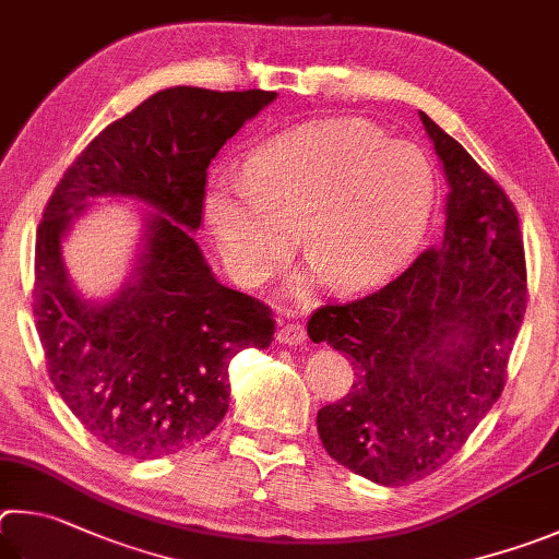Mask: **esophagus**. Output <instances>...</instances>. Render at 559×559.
<instances>
[{"label":"esophagus","mask_w":559,"mask_h":559,"mask_svg":"<svg viewBox=\"0 0 559 559\" xmlns=\"http://www.w3.org/2000/svg\"><path fill=\"white\" fill-rule=\"evenodd\" d=\"M277 341L282 346H301L307 341V331L301 324H282L280 331H277Z\"/></svg>","instance_id":"1"}]
</instances>
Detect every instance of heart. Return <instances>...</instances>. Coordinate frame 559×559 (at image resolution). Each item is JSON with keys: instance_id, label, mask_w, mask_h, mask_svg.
Instances as JSON below:
<instances>
[{"instance_id": "obj_1", "label": "heart", "mask_w": 559, "mask_h": 559, "mask_svg": "<svg viewBox=\"0 0 559 559\" xmlns=\"http://www.w3.org/2000/svg\"><path fill=\"white\" fill-rule=\"evenodd\" d=\"M437 174L419 146L388 140L376 124L334 117L272 136L245 174L213 176L203 218L225 267L260 285L297 245L307 282L338 292L388 282L413 258L432 218Z\"/></svg>"}]
</instances>
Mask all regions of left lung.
<instances>
[{
    "mask_svg": "<svg viewBox=\"0 0 559 559\" xmlns=\"http://www.w3.org/2000/svg\"><path fill=\"white\" fill-rule=\"evenodd\" d=\"M449 193L444 235L380 292L321 307L309 338L354 366L350 393L319 409L321 444L380 486L444 466L503 393L525 314L521 225L501 186L419 112Z\"/></svg>",
    "mask_w": 559,
    "mask_h": 559,
    "instance_id": "8db88e82",
    "label": "left lung"
}]
</instances>
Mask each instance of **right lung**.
I'll use <instances>...</instances> for the list:
<instances>
[{
	"mask_svg": "<svg viewBox=\"0 0 559 559\" xmlns=\"http://www.w3.org/2000/svg\"><path fill=\"white\" fill-rule=\"evenodd\" d=\"M274 97L189 85L154 93L85 146L46 205L34 317L48 376L87 432L117 454L146 462L201 442L228 413L233 356L272 344L270 309L221 285L193 233L209 164ZM100 198L147 209L131 277L95 302L74 289L62 242Z\"/></svg>",
	"mask_w": 559,
	"mask_h": 559,
	"instance_id": "1",
	"label": "right lung"
}]
</instances>
